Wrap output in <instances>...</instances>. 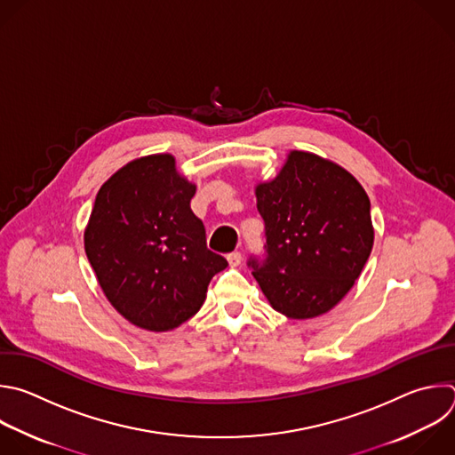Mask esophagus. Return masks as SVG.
I'll return each instance as SVG.
<instances>
[{
    "label": "esophagus",
    "mask_w": 455,
    "mask_h": 455,
    "mask_svg": "<svg viewBox=\"0 0 455 455\" xmlns=\"http://www.w3.org/2000/svg\"><path fill=\"white\" fill-rule=\"evenodd\" d=\"M227 260H228V264H230L232 267H235V266H239V264L243 262V255H241L239 251H232V253L227 255Z\"/></svg>",
    "instance_id": "34e87169"
}]
</instances>
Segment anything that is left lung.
<instances>
[{
    "label": "left lung",
    "mask_w": 455,
    "mask_h": 455,
    "mask_svg": "<svg viewBox=\"0 0 455 455\" xmlns=\"http://www.w3.org/2000/svg\"><path fill=\"white\" fill-rule=\"evenodd\" d=\"M255 196L267 257L248 266L269 306L291 320L329 313L373 248L366 191L339 164L292 149L273 180L257 184Z\"/></svg>",
    "instance_id": "left-lung-1"
}]
</instances>
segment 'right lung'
Here are the masks:
<instances>
[{
	"label": "right lung",
	"mask_w": 455,
	"mask_h": 455,
	"mask_svg": "<svg viewBox=\"0 0 455 455\" xmlns=\"http://www.w3.org/2000/svg\"><path fill=\"white\" fill-rule=\"evenodd\" d=\"M195 193L175 157L156 154L124 164L96 195L85 253L112 307L139 329L180 327L228 266L207 248L204 223L191 211Z\"/></svg>",
	"instance_id": "add662e5"
}]
</instances>
